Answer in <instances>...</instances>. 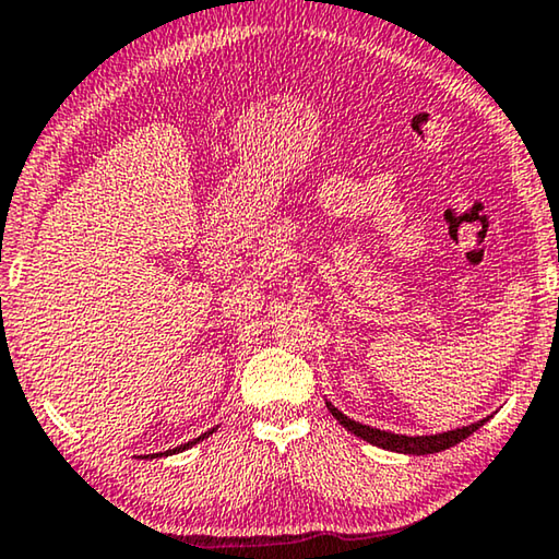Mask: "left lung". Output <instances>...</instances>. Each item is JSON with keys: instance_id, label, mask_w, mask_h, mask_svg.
<instances>
[{"instance_id": "obj_1", "label": "left lung", "mask_w": 559, "mask_h": 559, "mask_svg": "<svg viewBox=\"0 0 559 559\" xmlns=\"http://www.w3.org/2000/svg\"><path fill=\"white\" fill-rule=\"evenodd\" d=\"M324 405L332 412V417L337 419V423L352 432L359 440H365L369 444H374V448H382V450H390V452H400V454H435V452H442V450H450L454 444H460L465 437H469L472 432H477L479 427H483L489 417L485 419H477V423L465 425V427H457V429H448V432H440V435H394L388 432V429H377V427H369L362 423H355V419H349L347 415H342V412L332 405L330 400H324Z\"/></svg>"}]
</instances>
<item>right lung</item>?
<instances>
[{"instance_id":"right-lung-1","label":"right lung","mask_w":559,"mask_h":559,"mask_svg":"<svg viewBox=\"0 0 559 559\" xmlns=\"http://www.w3.org/2000/svg\"><path fill=\"white\" fill-rule=\"evenodd\" d=\"M214 429L217 427H212L210 432H204V435H200L197 437V440H192V442H185V444H179V448H171V450H167V452H152V454H144V457H150V460H154V457H167V454H177V452H182V450H190L192 444H197V442H202V440H207V437L214 432ZM142 457V454H140Z\"/></svg>"}]
</instances>
